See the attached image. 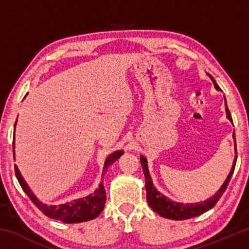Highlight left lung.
Returning <instances> with one entry per match:
<instances>
[{
	"label": "left lung",
	"instance_id": "1",
	"mask_svg": "<svg viewBox=\"0 0 249 249\" xmlns=\"http://www.w3.org/2000/svg\"><path fill=\"white\" fill-rule=\"evenodd\" d=\"M214 87L216 88L217 84L214 82ZM229 112V111H227ZM227 114H231L229 112ZM233 137H235V134H233ZM235 150H236V142H235ZM236 158H237V151H236L235 160L233 162V166H231V172L227 176L225 182L223 183L222 187L220 188L215 195L212 196L209 199L205 201L197 202V203H180V202H176L170 200L169 197H167L160 193L157 189L154 187L153 181H151L150 175L148 172V168H147V160L145 157L141 156V163L142 167V171H144L145 176V188H146V196H147V202L151 209H153L156 213H158L160 216L169 218V220H175V221H181V220H188V218L196 217L197 215H201L206 211H209L213 208L214 205L217 203V201L221 199L223 193L225 192L227 185L230 183V180L231 178V175H233L235 165H236Z\"/></svg>",
	"mask_w": 249,
	"mask_h": 249
}]
</instances>
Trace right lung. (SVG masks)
I'll list each match as a JSON object with an SVG mask.
<instances>
[{"instance_id":"1","label":"right lung","mask_w":249,"mask_h":249,"mask_svg":"<svg viewBox=\"0 0 249 249\" xmlns=\"http://www.w3.org/2000/svg\"><path fill=\"white\" fill-rule=\"evenodd\" d=\"M13 148L14 142H13ZM14 153V150H13ZM123 155V151L117 150L112 153L108 156L104 162L103 172H107L108 167L112 165L113 162L116 161L121 156ZM15 175L18 178L20 187L24 190V192L28 196L29 199L38 208L41 212H43L46 216L53 220L61 221L64 223H80V222H87L90 220H93L96 216L100 215L102 212L105 205V201H107V195H105L104 185L101 182L99 188L92 193V195L84 196L82 199H77L71 202H67L65 204L60 205H47L40 202L35 195L32 192L31 189L26 183V181L20 175L18 168L15 166Z\"/></svg>"}]
</instances>
